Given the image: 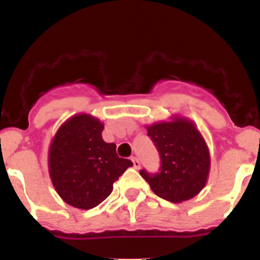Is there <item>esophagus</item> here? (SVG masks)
I'll return each instance as SVG.
<instances>
[{
	"label": "esophagus",
	"mask_w": 260,
	"mask_h": 260,
	"mask_svg": "<svg viewBox=\"0 0 260 260\" xmlns=\"http://www.w3.org/2000/svg\"><path fill=\"white\" fill-rule=\"evenodd\" d=\"M131 159H132V162H133V167H135V169H140V166H141L140 159L136 158V157H132Z\"/></svg>",
	"instance_id": "34e87169"
}]
</instances>
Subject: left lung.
<instances>
[{
    "label": "left lung",
    "instance_id": "1",
    "mask_svg": "<svg viewBox=\"0 0 260 260\" xmlns=\"http://www.w3.org/2000/svg\"><path fill=\"white\" fill-rule=\"evenodd\" d=\"M147 135L156 145L161 169L156 175L141 176L159 198L180 204L195 198L205 187L210 174V151L195 122L180 114L146 124Z\"/></svg>",
    "mask_w": 260,
    "mask_h": 260
}]
</instances>
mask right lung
<instances>
[{"mask_svg": "<svg viewBox=\"0 0 260 260\" xmlns=\"http://www.w3.org/2000/svg\"><path fill=\"white\" fill-rule=\"evenodd\" d=\"M104 124L94 115L74 114L65 120L49 146L52 186L68 205L81 210L98 206L113 191V183L133 166L117 156L114 143L103 141Z\"/></svg>", "mask_w": 260, "mask_h": 260, "instance_id": "right-lung-1", "label": "right lung"}]
</instances>
